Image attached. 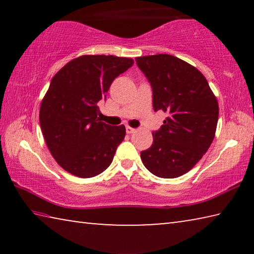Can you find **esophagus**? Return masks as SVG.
Listing matches in <instances>:
<instances>
[{
  "label": "esophagus",
  "mask_w": 254,
  "mask_h": 254,
  "mask_svg": "<svg viewBox=\"0 0 254 254\" xmlns=\"http://www.w3.org/2000/svg\"><path fill=\"white\" fill-rule=\"evenodd\" d=\"M126 130H127V134H132V133H134L136 130L135 128H133V127H126Z\"/></svg>",
  "instance_id": "obj_1"
}]
</instances>
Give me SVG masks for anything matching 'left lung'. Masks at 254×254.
Segmentation results:
<instances>
[{"label": "left lung", "mask_w": 254, "mask_h": 254, "mask_svg": "<svg viewBox=\"0 0 254 254\" xmlns=\"http://www.w3.org/2000/svg\"><path fill=\"white\" fill-rule=\"evenodd\" d=\"M135 62L151 84L154 111L168 114L160 130L152 133L153 143L141 152V160L157 177H180L213 142L217 100L205 76L175 56H143Z\"/></svg>", "instance_id": "1"}]
</instances>
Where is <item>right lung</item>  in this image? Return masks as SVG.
<instances>
[{
    "label": "right lung",
    "mask_w": 254,
    "mask_h": 254,
    "mask_svg": "<svg viewBox=\"0 0 254 254\" xmlns=\"http://www.w3.org/2000/svg\"><path fill=\"white\" fill-rule=\"evenodd\" d=\"M133 59L85 55L67 63L42 98L39 121L50 153L58 165L80 178H91L109 168L126 127L102 122L98 103Z\"/></svg>",
    "instance_id": "obj_1"
}]
</instances>
